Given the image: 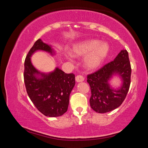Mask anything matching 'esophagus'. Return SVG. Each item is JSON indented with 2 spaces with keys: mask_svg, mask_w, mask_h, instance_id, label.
<instances>
[{
  "mask_svg": "<svg viewBox=\"0 0 148 148\" xmlns=\"http://www.w3.org/2000/svg\"><path fill=\"white\" fill-rule=\"evenodd\" d=\"M76 80L77 82H83L84 80V77L82 75H77L76 76Z\"/></svg>",
  "mask_w": 148,
  "mask_h": 148,
  "instance_id": "esophagus-1",
  "label": "esophagus"
}]
</instances>
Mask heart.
<instances>
[{
	"mask_svg": "<svg viewBox=\"0 0 148 148\" xmlns=\"http://www.w3.org/2000/svg\"><path fill=\"white\" fill-rule=\"evenodd\" d=\"M109 51V46L106 43H101L97 40L80 42L74 45L71 53L74 56H82L87 54L84 62L87 68H97L106 58Z\"/></svg>",
	"mask_w": 148,
	"mask_h": 148,
	"instance_id": "heart-1",
	"label": "heart"
}]
</instances>
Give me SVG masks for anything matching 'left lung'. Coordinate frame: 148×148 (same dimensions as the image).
Masks as SVG:
<instances>
[{"mask_svg":"<svg viewBox=\"0 0 148 148\" xmlns=\"http://www.w3.org/2000/svg\"><path fill=\"white\" fill-rule=\"evenodd\" d=\"M114 73L120 74L124 80L123 86L119 90H112L107 84L109 78ZM131 76V62L126 49L121 50L114 61L87 75V81L91 92L89 99L91 108L98 113L103 114L121 106L128 93Z\"/></svg>","mask_w":148,"mask_h":148,"instance_id":"obj_1","label":"left lung"}]
</instances>
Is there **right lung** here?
<instances>
[{
  "instance_id": "right-lung-1",
  "label": "right lung",
  "mask_w": 148,
  "mask_h": 148,
  "mask_svg": "<svg viewBox=\"0 0 148 148\" xmlns=\"http://www.w3.org/2000/svg\"><path fill=\"white\" fill-rule=\"evenodd\" d=\"M38 49L52 53L50 46L40 39L37 40L30 49L24 63L26 91L35 107L44 116H61L68 110L69 96L75 85V75L66 74L57 68L53 72L42 74L41 78H38L35 74L40 72L32 66L30 57Z\"/></svg>"
}]
</instances>
